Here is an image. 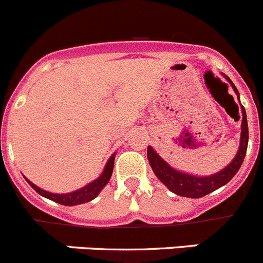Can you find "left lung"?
Here are the masks:
<instances>
[{
    "mask_svg": "<svg viewBox=\"0 0 263 263\" xmlns=\"http://www.w3.org/2000/svg\"><path fill=\"white\" fill-rule=\"evenodd\" d=\"M226 79L231 83L232 88L235 92L237 93V98H239V92H237L236 87L234 83L228 79L226 76ZM242 111V122H241V137H240V148L237 152L236 157L234 161L230 163L226 168H223L220 173L215 174L212 176H193L188 175V174L180 173V171L174 170L173 167L166 163L153 148L148 146V161L151 163L152 168H153L154 174L157 178L165 184L166 187L171 191V192L176 193L183 197H190V198H198L206 196L208 193L213 192V191L218 190L222 185L227 184L228 181L231 180L235 176V174L239 171L240 166H241L242 161L245 158V153H247L248 148V139H249V132H248V120L247 114H245L244 106H241Z\"/></svg>",
    "mask_w": 263,
    "mask_h": 263,
    "instance_id": "obj_1",
    "label": "left lung"
}]
</instances>
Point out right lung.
<instances>
[{
    "mask_svg": "<svg viewBox=\"0 0 263 263\" xmlns=\"http://www.w3.org/2000/svg\"><path fill=\"white\" fill-rule=\"evenodd\" d=\"M114 156L110 157V159L107 161L106 166H105V170L102 173V175L100 176L98 179H96L95 181L89 183L88 185H85L84 188L79 191H75V192L71 193H66V195H55V193H50L46 192V191L41 190V188L36 187L35 184L31 183L28 179H26L28 181V184L31 185L39 195L44 196V197L49 198V200L54 201V202H58L61 205H66V206H72V205H79V203H84L88 202V201L93 200L95 197H97V195L101 192L102 188L105 187L107 184V181L110 180L112 174V167H114Z\"/></svg>",
    "mask_w": 263,
    "mask_h": 263,
    "instance_id": "right-lung-1",
    "label": "right lung"
}]
</instances>
